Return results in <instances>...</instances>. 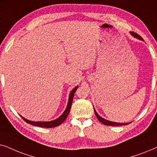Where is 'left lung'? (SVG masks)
Here are the masks:
<instances>
[{
    "mask_svg": "<svg viewBox=\"0 0 157 157\" xmlns=\"http://www.w3.org/2000/svg\"><path fill=\"white\" fill-rule=\"evenodd\" d=\"M132 34L133 36H134V37H136L137 38H139V39L140 40H143V38L141 37L139 35V34H137L136 33H134V32H132L131 33ZM94 113H95V114L96 116V117H97V119L99 120L100 122H101L102 124H105V125H108V126H123V125H127V124H128L129 123H125V124H123V123H117V122H112V121H107V120L103 119V118H101L100 117L99 115L96 112L95 109H94Z\"/></svg>",
    "mask_w": 157,
    "mask_h": 157,
    "instance_id": "8db88e82",
    "label": "left lung"
}]
</instances>
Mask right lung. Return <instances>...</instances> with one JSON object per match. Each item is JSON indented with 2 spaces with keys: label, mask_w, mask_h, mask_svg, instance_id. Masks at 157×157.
Returning a JSON list of instances; mask_svg holds the SVG:
<instances>
[{
  "label": "right lung",
  "mask_w": 157,
  "mask_h": 157,
  "mask_svg": "<svg viewBox=\"0 0 157 157\" xmlns=\"http://www.w3.org/2000/svg\"><path fill=\"white\" fill-rule=\"evenodd\" d=\"M78 89V86L75 87L74 89L72 90L71 92L70 96H69V99H68V103L67 105V107H66V109L64 111L63 114H62L61 117L59 118H58L56 120H53V121H29V120L25 119V118H23V117H21V118L24 120V121L26 122L28 124H32V125L36 126H39V127H44V128H53V127H56V126H59L60 124H61L63 122L65 121L67 118L68 113L70 112L71 108V105H72V101H73V98H74V93L76 92V89Z\"/></svg>",
  "instance_id": "1"
}]
</instances>
